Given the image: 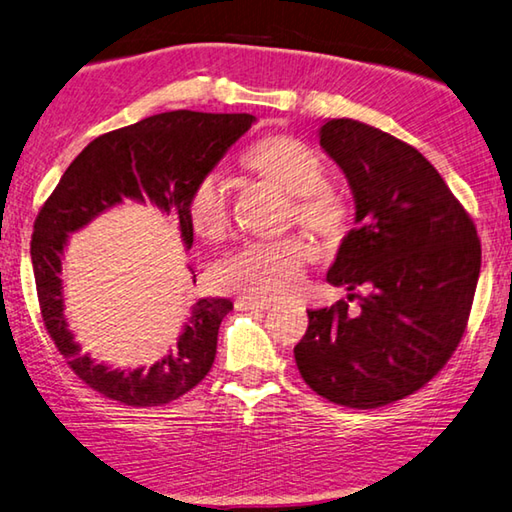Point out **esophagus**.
Listing matches in <instances>:
<instances>
[{"label":"esophagus","mask_w":512,"mask_h":512,"mask_svg":"<svg viewBox=\"0 0 512 512\" xmlns=\"http://www.w3.org/2000/svg\"><path fill=\"white\" fill-rule=\"evenodd\" d=\"M273 306L271 300H250V297H239L237 309L244 311H268Z\"/></svg>","instance_id":"esophagus-1"}]
</instances>
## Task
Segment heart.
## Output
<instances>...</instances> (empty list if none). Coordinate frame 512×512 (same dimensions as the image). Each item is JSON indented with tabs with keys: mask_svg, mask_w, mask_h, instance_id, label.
I'll return each mask as SVG.
<instances>
[{
	"mask_svg": "<svg viewBox=\"0 0 512 512\" xmlns=\"http://www.w3.org/2000/svg\"><path fill=\"white\" fill-rule=\"evenodd\" d=\"M246 170L275 188L291 194L288 217L315 235L338 241L349 226V208L324 185V163L309 145L288 136H271L255 143L241 156ZM192 230L203 239H219L230 224V203L219 174H206L194 183L188 199ZM311 246L304 237L248 241L221 257L212 268V280L221 291L250 300H280L293 295L304 282Z\"/></svg>",
	"mask_w": 512,
	"mask_h": 512,
	"instance_id": "heart-1",
	"label": "heart"
}]
</instances>
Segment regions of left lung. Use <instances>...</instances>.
I'll return each instance as SVG.
<instances>
[{"instance_id":"left-lung-1","label":"left lung","mask_w":512,"mask_h":512,"mask_svg":"<svg viewBox=\"0 0 512 512\" xmlns=\"http://www.w3.org/2000/svg\"><path fill=\"white\" fill-rule=\"evenodd\" d=\"M322 150L356 203L327 273L345 300L309 313L293 353L315 394L374 410L432 380L466 329L479 280L475 224L416 147L351 118L324 120ZM362 287L365 294H353Z\"/></svg>"}]
</instances>
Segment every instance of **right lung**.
<instances>
[{
    "label": "right lung",
    "instance_id": "right-lung-1",
    "mask_svg": "<svg viewBox=\"0 0 512 512\" xmlns=\"http://www.w3.org/2000/svg\"><path fill=\"white\" fill-rule=\"evenodd\" d=\"M255 120L250 114L181 109L102 134L67 167L37 215L31 262L44 327L78 378L111 401L165 405L199 385L215 362L219 324L232 311V302L203 297L194 304L174 347L152 367H109L82 351L64 315L62 262L69 235L125 201L150 203L176 221L181 244L190 250L194 230L188 199L194 183L215 170Z\"/></svg>",
    "mask_w": 512,
    "mask_h": 512
}]
</instances>
